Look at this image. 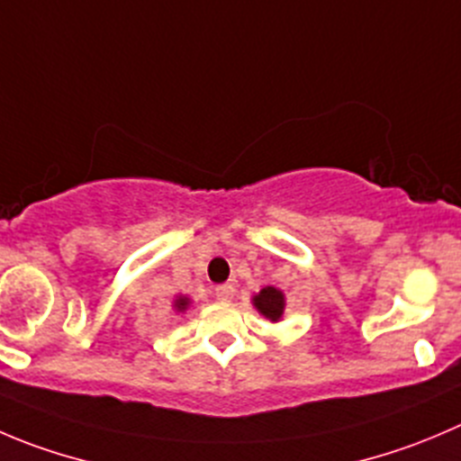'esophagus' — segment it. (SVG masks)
I'll return each instance as SVG.
<instances>
[{
    "label": "esophagus",
    "instance_id": "obj_1",
    "mask_svg": "<svg viewBox=\"0 0 461 461\" xmlns=\"http://www.w3.org/2000/svg\"><path fill=\"white\" fill-rule=\"evenodd\" d=\"M233 294H235L233 285H219V287L214 289V296H217L219 301H230L233 299Z\"/></svg>",
    "mask_w": 461,
    "mask_h": 461
}]
</instances>
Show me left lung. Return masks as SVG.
Returning a JSON list of instances; mask_svg holds the SVG:
<instances>
[{"instance_id":"obj_1","label":"left lung","mask_w":461,"mask_h":461,"mask_svg":"<svg viewBox=\"0 0 461 461\" xmlns=\"http://www.w3.org/2000/svg\"><path fill=\"white\" fill-rule=\"evenodd\" d=\"M253 308L262 314L265 319H269L271 323H278L280 319L285 317V294L283 289L278 287H262L260 292L256 294L251 299Z\"/></svg>"}]
</instances>
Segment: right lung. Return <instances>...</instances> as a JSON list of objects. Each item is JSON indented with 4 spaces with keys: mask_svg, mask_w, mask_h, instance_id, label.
<instances>
[{
    "mask_svg": "<svg viewBox=\"0 0 461 461\" xmlns=\"http://www.w3.org/2000/svg\"><path fill=\"white\" fill-rule=\"evenodd\" d=\"M190 305H192L190 296H176V299H174V303H172V310L176 314H181V312H185V310L190 308Z\"/></svg>",
    "mask_w": 461,
    "mask_h": 461,
    "instance_id": "add662e5",
    "label": "right lung"
}]
</instances>
